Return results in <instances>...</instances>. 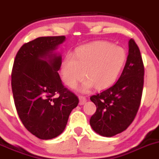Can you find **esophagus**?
Returning a JSON list of instances; mask_svg holds the SVG:
<instances>
[{"label":"esophagus","mask_w":159,"mask_h":159,"mask_svg":"<svg viewBox=\"0 0 159 159\" xmlns=\"http://www.w3.org/2000/svg\"><path fill=\"white\" fill-rule=\"evenodd\" d=\"M86 102V98L84 97V96H79V104L80 105H83Z\"/></svg>","instance_id":"esophagus-1"}]
</instances>
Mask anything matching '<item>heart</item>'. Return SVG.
Returning <instances> with one entry per match:
<instances>
[{"instance_id": "obj_1", "label": "heart", "mask_w": 159, "mask_h": 159, "mask_svg": "<svg viewBox=\"0 0 159 159\" xmlns=\"http://www.w3.org/2000/svg\"><path fill=\"white\" fill-rule=\"evenodd\" d=\"M126 52L119 46L107 41H94L76 50L75 56L67 55L61 65L65 84L75 89L84 77L81 87L87 93L95 86L97 90L108 88L119 76L126 62Z\"/></svg>"}]
</instances>
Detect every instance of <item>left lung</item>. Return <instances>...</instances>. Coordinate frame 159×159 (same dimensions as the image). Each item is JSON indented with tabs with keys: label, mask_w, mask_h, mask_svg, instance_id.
Wrapping results in <instances>:
<instances>
[{
	"label": "left lung",
	"mask_w": 159,
	"mask_h": 159,
	"mask_svg": "<svg viewBox=\"0 0 159 159\" xmlns=\"http://www.w3.org/2000/svg\"><path fill=\"white\" fill-rule=\"evenodd\" d=\"M144 68L137 44L129 41V54L121 76L110 88L90 97L96 106L90 118L92 129L100 136L111 137L126 129L140 104Z\"/></svg>",
	"instance_id": "obj_1"
}]
</instances>
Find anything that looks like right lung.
<instances>
[{
    "label": "right lung",
    "mask_w": 159,
    "mask_h": 159,
    "mask_svg": "<svg viewBox=\"0 0 159 159\" xmlns=\"http://www.w3.org/2000/svg\"><path fill=\"white\" fill-rule=\"evenodd\" d=\"M65 40V36L41 37L26 43L13 64L11 89L16 111L26 129L41 140L61 134L78 104V97L64 88L58 74L62 56L56 50Z\"/></svg>",
    "instance_id": "right-lung-1"
}]
</instances>
